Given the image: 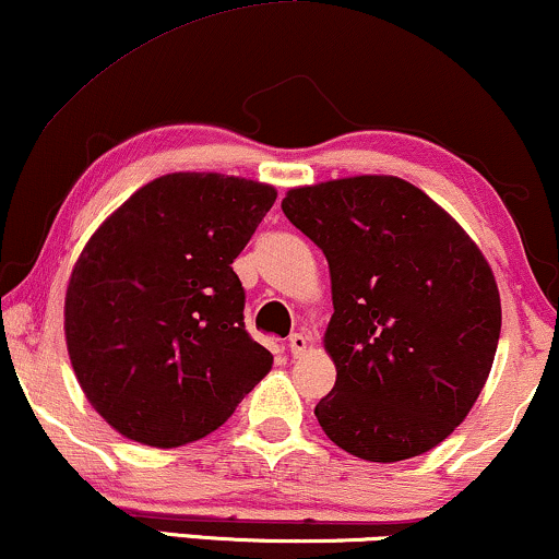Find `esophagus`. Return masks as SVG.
I'll list each match as a JSON object with an SVG mask.
<instances>
[{"label":"esophagus","mask_w":559,"mask_h":559,"mask_svg":"<svg viewBox=\"0 0 559 559\" xmlns=\"http://www.w3.org/2000/svg\"><path fill=\"white\" fill-rule=\"evenodd\" d=\"M287 349H290L293 357L302 355L308 349V336L302 334H290V340H287Z\"/></svg>","instance_id":"esophagus-1"}]
</instances>
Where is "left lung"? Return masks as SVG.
<instances>
[{
	"instance_id": "1",
	"label": "left lung",
	"mask_w": 559,
	"mask_h": 559,
	"mask_svg": "<svg viewBox=\"0 0 559 559\" xmlns=\"http://www.w3.org/2000/svg\"><path fill=\"white\" fill-rule=\"evenodd\" d=\"M282 212L332 274L323 347L336 383L316 404L321 430L378 464L443 443L485 389L500 340V293L477 243L396 176L300 186Z\"/></svg>"
}]
</instances>
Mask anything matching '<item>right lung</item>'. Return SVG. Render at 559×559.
<instances>
[{"instance_id": "add662e5", "label": "right lung", "mask_w": 559, "mask_h": 559, "mask_svg": "<svg viewBox=\"0 0 559 559\" xmlns=\"http://www.w3.org/2000/svg\"><path fill=\"white\" fill-rule=\"evenodd\" d=\"M274 186L168 174L142 186L82 248L64 300L74 376L123 438L176 448L215 432L272 370L243 323L233 259Z\"/></svg>"}]
</instances>
